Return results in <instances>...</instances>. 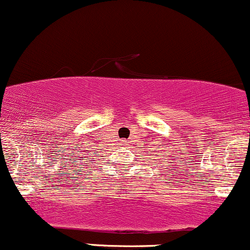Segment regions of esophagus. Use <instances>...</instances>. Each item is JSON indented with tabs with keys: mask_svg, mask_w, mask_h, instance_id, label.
I'll list each match as a JSON object with an SVG mask.
<instances>
[{
	"mask_svg": "<svg viewBox=\"0 0 250 250\" xmlns=\"http://www.w3.org/2000/svg\"><path fill=\"white\" fill-rule=\"evenodd\" d=\"M125 141H122V145H125Z\"/></svg>",
	"mask_w": 250,
	"mask_h": 250,
	"instance_id": "34e87169",
	"label": "esophagus"
}]
</instances>
